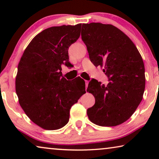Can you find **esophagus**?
<instances>
[{"label": "esophagus", "instance_id": "esophagus-1", "mask_svg": "<svg viewBox=\"0 0 159 159\" xmlns=\"http://www.w3.org/2000/svg\"><path fill=\"white\" fill-rule=\"evenodd\" d=\"M88 80H85V84H86V89L88 88Z\"/></svg>", "mask_w": 159, "mask_h": 159}]
</instances>
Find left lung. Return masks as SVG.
Segmentation results:
<instances>
[{
  "label": "left lung",
  "mask_w": 159,
  "mask_h": 159,
  "mask_svg": "<svg viewBox=\"0 0 159 159\" xmlns=\"http://www.w3.org/2000/svg\"><path fill=\"white\" fill-rule=\"evenodd\" d=\"M82 40L91 62L104 66L108 78L105 85L93 79L87 91L95 105L87 110L93 123L102 127L121 125L133 114L145 90V66L133 42L118 28L101 23L83 24Z\"/></svg>",
  "instance_id": "1"
}]
</instances>
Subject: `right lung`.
<instances>
[{"label": "right lung", "instance_id": "1", "mask_svg": "<svg viewBox=\"0 0 159 159\" xmlns=\"http://www.w3.org/2000/svg\"><path fill=\"white\" fill-rule=\"evenodd\" d=\"M80 29L81 24L45 29L32 39L19 63L16 92L19 104L45 129L64 127L71 107L85 93V85L66 80L61 72L62 65L73 66L68 50L80 38Z\"/></svg>", "mask_w": 159, "mask_h": 159}]
</instances>
